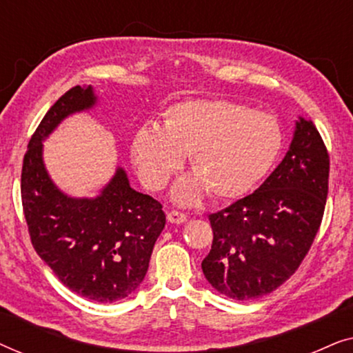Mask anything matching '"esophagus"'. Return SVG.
I'll list each match as a JSON object with an SVG mask.
<instances>
[{
    "instance_id": "esophagus-1",
    "label": "esophagus",
    "mask_w": 353,
    "mask_h": 353,
    "mask_svg": "<svg viewBox=\"0 0 353 353\" xmlns=\"http://www.w3.org/2000/svg\"><path fill=\"white\" fill-rule=\"evenodd\" d=\"M167 220L170 221V223L181 225V223H185V221H188V215L181 214V212H176V210H170L167 214Z\"/></svg>"
}]
</instances>
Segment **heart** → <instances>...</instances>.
<instances>
[{"label":"heart","mask_w":353,"mask_h":353,"mask_svg":"<svg viewBox=\"0 0 353 353\" xmlns=\"http://www.w3.org/2000/svg\"><path fill=\"white\" fill-rule=\"evenodd\" d=\"M283 149L278 120L228 99H191L173 104L162 128L144 123L132 139L133 162L143 185L162 190L190 156L194 173L173 188L178 204L191 205L210 192L239 199L254 190Z\"/></svg>","instance_id":"1"}]
</instances>
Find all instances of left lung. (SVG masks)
I'll use <instances>...</instances> for the list:
<instances>
[{
	"label": "left lung",
	"instance_id": "8db88e82",
	"mask_svg": "<svg viewBox=\"0 0 353 353\" xmlns=\"http://www.w3.org/2000/svg\"><path fill=\"white\" fill-rule=\"evenodd\" d=\"M330 156L312 120L299 117L289 151L252 194L209 215L214 241L202 272L212 288L248 301L281 286L320 230Z\"/></svg>",
	"mask_w": 353,
	"mask_h": 353
}]
</instances>
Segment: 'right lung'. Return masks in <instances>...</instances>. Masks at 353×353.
Masks as SVG:
<instances>
[{
    "label": "right lung",
    "mask_w": 353,
    "mask_h": 353,
    "mask_svg": "<svg viewBox=\"0 0 353 353\" xmlns=\"http://www.w3.org/2000/svg\"><path fill=\"white\" fill-rule=\"evenodd\" d=\"M93 86H74L48 110L23 156L21 194L33 248L59 281L110 303L137 291L165 226L162 204L134 191L122 167L96 197L62 192L43 162V141L69 115L96 104Z\"/></svg>",
    "instance_id": "add662e5"
}]
</instances>
